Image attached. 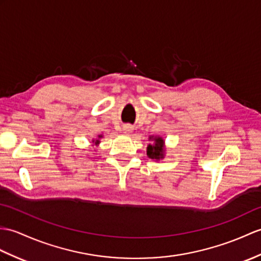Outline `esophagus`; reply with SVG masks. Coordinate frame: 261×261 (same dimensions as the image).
Returning a JSON list of instances; mask_svg holds the SVG:
<instances>
[{"mask_svg":"<svg viewBox=\"0 0 261 261\" xmlns=\"http://www.w3.org/2000/svg\"><path fill=\"white\" fill-rule=\"evenodd\" d=\"M122 129H123L124 133H131L133 130V126L131 124H124Z\"/></svg>","mask_w":261,"mask_h":261,"instance_id":"esophagus-1","label":"esophagus"}]
</instances>
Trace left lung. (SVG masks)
I'll return each instance as SVG.
<instances>
[{"label":"left lung","mask_w":261,"mask_h":261,"mask_svg":"<svg viewBox=\"0 0 261 261\" xmlns=\"http://www.w3.org/2000/svg\"><path fill=\"white\" fill-rule=\"evenodd\" d=\"M147 154L151 159L159 160L160 158H163V139L155 138L154 143L152 145L149 144Z\"/></svg>","instance_id":"8db88e82"}]
</instances>
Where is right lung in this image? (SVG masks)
<instances>
[{"label":"right lung","instance_id":"add662e5","mask_svg":"<svg viewBox=\"0 0 261 261\" xmlns=\"http://www.w3.org/2000/svg\"><path fill=\"white\" fill-rule=\"evenodd\" d=\"M95 143H99V140H96V142Z\"/></svg>","mask_w":261,"mask_h":261}]
</instances>
